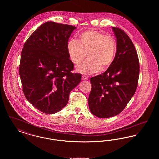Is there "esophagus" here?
<instances>
[{
    "label": "esophagus",
    "mask_w": 159,
    "mask_h": 159,
    "mask_svg": "<svg viewBox=\"0 0 159 159\" xmlns=\"http://www.w3.org/2000/svg\"><path fill=\"white\" fill-rule=\"evenodd\" d=\"M82 80H88V77H86V76H82Z\"/></svg>",
    "instance_id": "esophagus-1"
}]
</instances>
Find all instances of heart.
Wrapping results in <instances>:
<instances>
[{
  "label": "heart",
  "instance_id": "obj_1",
  "mask_svg": "<svg viewBox=\"0 0 159 159\" xmlns=\"http://www.w3.org/2000/svg\"><path fill=\"white\" fill-rule=\"evenodd\" d=\"M69 58L78 65L88 56V60L76 68L77 71L84 75H92L101 68L105 70L113 62L116 51L113 38L106 36L97 30L85 31L79 36V42L69 40L67 44Z\"/></svg>",
  "mask_w": 159,
  "mask_h": 159
}]
</instances>
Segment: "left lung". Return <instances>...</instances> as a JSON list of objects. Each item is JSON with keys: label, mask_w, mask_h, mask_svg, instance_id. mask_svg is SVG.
Instances as JSON below:
<instances>
[{"label": "left lung", "mask_w": 159, "mask_h": 159, "mask_svg": "<svg viewBox=\"0 0 159 159\" xmlns=\"http://www.w3.org/2000/svg\"><path fill=\"white\" fill-rule=\"evenodd\" d=\"M112 29L117 42L115 57L104 73L90 79L89 107L99 118L120 113L134 96L139 79V63L134 45L124 31L115 27Z\"/></svg>", "instance_id": "left-lung-1"}]
</instances>
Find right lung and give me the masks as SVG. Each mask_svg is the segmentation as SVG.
Wrapping results in <instances>:
<instances>
[{
    "mask_svg": "<svg viewBox=\"0 0 159 159\" xmlns=\"http://www.w3.org/2000/svg\"><path fill=\"white\" fill-rule=\"evenodd\" d=\"M76 27L48 21L23 46L19 73L26 99L40 111L54 114L68 103L82 75L73 73L67 44Z\"/></svg>",
    "mask_w": 159,
    "mask_h": 159,
    "instance_id": "right-lung-1",
    "label": "right lung"
}]
</instances>
